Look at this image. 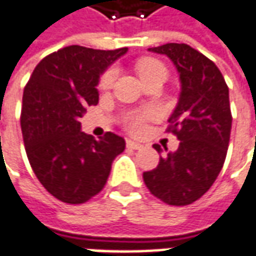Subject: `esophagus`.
<instances>
[{
  "label": "esophagus",
  "instance_id": "esophagus-1",
  "mask_svg": "<svg viewBox=\"0 0 256 256\" xmlns=\"http://www.w3.org/2000/svg\"><path fill=\"white\" fill-rule=\"evenodd\" d=\"M126 146H128V148H133V150H142L143 148V144H140L137 142H133V140H128Z\"/></svg>",
  "mask_w": 256,
  "mask_h": 256
}]
</instances>
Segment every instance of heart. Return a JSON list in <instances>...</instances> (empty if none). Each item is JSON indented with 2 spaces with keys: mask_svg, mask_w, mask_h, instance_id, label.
Here are the masks:
<instances>
[{
  "mask_svg": "<svg viewBox=\"0 0 256 256\" xmlns=\"http://www.w3.org/2000/svg\"><path fill=\"white\" fill-rule=\"evenodd\" d=\"M137 70H138V75L142 78V80H144L150 76L156 75V74H166V68L163 64H160L158 60L154 59H144V60H140L138 65H137ZM116 78V69L112 68L109 70H106L103 76L100 78V82H99V88L100 89H109L113 80ZM156 116V112L153 109H146L142 112H134V113H130L126 116V128L133 132V133H138L142 132L144 128V123L147 120L153 119Z\"/></svg>",
  "mask_w": 256,
  "mask_h": 256,
  "instance_id": "heart-1",
  "label": "heart"
}]
</instances>
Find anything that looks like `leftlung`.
I'll use <instances>...</instances> for the list:
<instances>
[{
	"label": "left lung",
	"mask_w": 256,
	"mask_h": 256,
	"mask_svg": "<svg viewBox=\"0 0 256 256\" xmlns=\"http://www.w3.org/2000/svg\"><path fill=\"white\" fill-rule=\"evenodd\" d=\"M148 50L166 55L180 75V98L168 119V132L180 146L160 157L154 170L143 172V180L166 204L188 206L207 192L224 166L232 123L228 86L216 64L190 45ZM154 148L163 152L158 144Z\"/></svg>",
	"instance_id": "obj_1"
}]
</instances>
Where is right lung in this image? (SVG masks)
I'll return each mask as SVG.
<instances>
[{
	"mask_svg": "<svg viewBox=\"0 0 256 256\" xmlns=\"http://www.w3.org/2000/svg\"><path fill=\"white\" fill-rule=\"evenodd\" d=\"M128 48L100 50L72 45L44 58L24 89L21 128L26 156L40 184L55 198L82 204L100 192L123 137L99 140L80 130L86 108L98 104L100 75Z\"/></svg>",
	"mask_w": 256,
	"mask_h": 256,
	"instance_id": "right-lung-1",
	"label": "right lung"
}]
</instances>
